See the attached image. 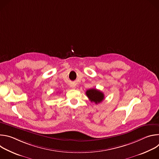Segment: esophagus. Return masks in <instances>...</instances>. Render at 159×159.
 I'll return each instance as SVG.
<instances>
[{"mask_svg":"<svg viewBox=\"0 0 159 159\" xmlns=\"http://www.w3.org/2000/svg\"><path fill=\"white\" fill-rule=\"evenodd\" d=\"M70 87H71L72 89H75L76 87H77V85H76V84H71Z\"/></svg>","mask_w":159,"mask_h":159,"instance_id":"34e87169","label":"esophagus"}]
</instances>
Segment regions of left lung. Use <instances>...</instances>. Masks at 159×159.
Wrapping results in <instances>:
<instances>
[{"label":"left lung","mask_w":159,"mask_h":159,"mask_svg":"<svg viewBox=\"0 0 159 159\" xmlns=\"http://www.w3.org/2000/svg\"><path fill=\"white\" fill-rule=\"evenodd\" d=\"M86 96L91 102L96 104L100 103L104 99V94L96 89H90L86 91Z\"/></svg>","instance_id":"8db88e82"}]
</instances>
